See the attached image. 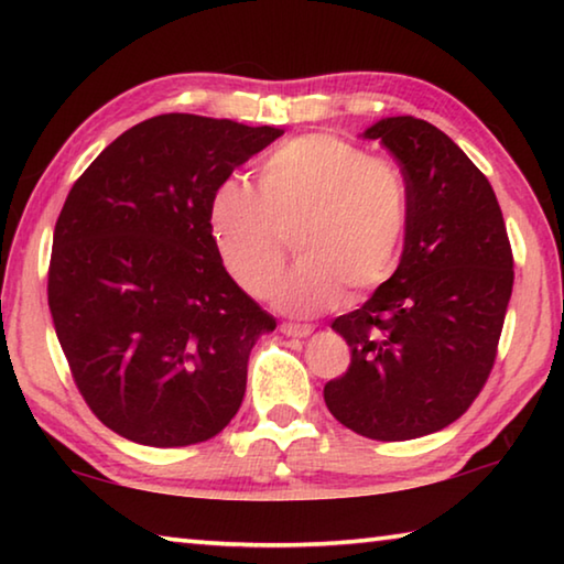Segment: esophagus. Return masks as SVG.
I'll return each instance as SVG.
<instances>
[{"label": "esophagus", "instance_id": "1", "mask_svg": "<svg viewBox=\"0 0 564 564\" xmlns=\"http://www.w3.org/2000/svg\"><path fill=\"white\" fill-rule=\"evenodd\" d=\"M281 333L289 338H308L313 333V326H308V323H305V326H301V323H281Z\"/></svg>", "mask_w": 564, "mask_h": 564}]
</instances>
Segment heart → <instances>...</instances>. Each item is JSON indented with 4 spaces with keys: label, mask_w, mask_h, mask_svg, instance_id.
<instances>
[{
    "label": "heart",
    "mask_w": 564,
    "mask_h": 564,
    "mask_svg": "<svg viewBox=\"0 0 564 564\" xmlns=\"http://www.w3.org/2000/svg\"><path fill=\"white\" fill-rule=\"evenodd\" d=\"M208 231L228 275L263 295L289 256L301 261L273 285L275 308L316 316L395 273L408 231V186L398 166L360 147L308 133L271 151L259 191L228 178L208 202Z\"/></svg>",
    "instance_id": "obj_1"
}]
</instances>
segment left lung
I'll use <instances>...</instances> for the list:
<instances>
[{"label":"left lung","mask_w":564,"mask_h":564,"mask_svg":"<svg viewBox=\"0 0 564 564\" xmlns=\"http://www.w3.org/2000/svg\"><path fill=\"white\" fill-rule=\"evenodd\" d=\"M408 186L400 263L330 323L350 366L323 388L333 417L370 441H413L460 417L488 380L512 295V251L490 181L433 123L386 117L360 133Z\"/></svg>","instance_id":"left-lung-1"}]
</instances>
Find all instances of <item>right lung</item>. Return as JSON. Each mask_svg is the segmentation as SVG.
<instances>
[{
    "instance_id": "add662e5",
    "label": "right lung",
    "mask_w": 564,
    "mask_h": 564,
    "mask_svg": "<svg viewBox=\"0 0 564 564\" xmlns=\"http://www.w3.org/2000/svg\"><path fill=\"white\" fill-rule=\"evenodd\" d=\"M281 133L161 113L111 141L66 196L54 330L87 405L127 441L204 443L241 408L248 356L275 318L224 269L208 202Z\"/></svg>"
}]
</instances>
